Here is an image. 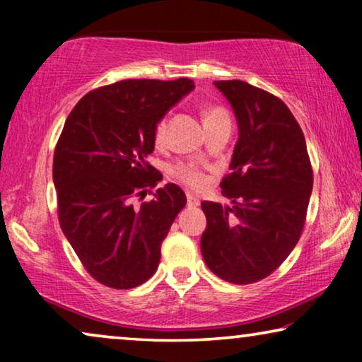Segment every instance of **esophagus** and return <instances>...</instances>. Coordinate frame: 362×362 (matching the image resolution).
<instances>
[{
  "mask_svg": "<svg viewBox=\"0 0 362 362\" xmlns=\"http://www.w3.org/2000/svg\"><path fill=\"white\" fill-rule=\"evenodd\" d=\"M186 197H187V206H189V207H197V206L201 204V199H199V196L192 194V192H187Z\"/></svg>",
  "mask_w": 362,
  "mask_h": 362,
  "instance_id": "1",
  "label": "esophagus"
}]
</instances>
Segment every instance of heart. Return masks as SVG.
I'll return each instance as SVG.
<instances>
[{"instance_id":"heart-1","label":"heart","mask_w":362,"mask_h":362,"mask_svg":"<svg viewBox=\"0 0 362 362\" xmlns=\"http://www.w3.org/2000/svg\"><path fill=\"white\" fill-rule=\"evenodd\" d=\"M221 117H227L224 108L211 107V108H207L206 113H204V123L211 122V120H216V118H221ZM166 127H168V120H166V118H161V120L158 122L156 128H155L156 145H163V143H165V140H166ZM173 175H175L176 180H180L181 182H185V185L191 186V187H196V189H199V187L206 186V182H207V177L204 175V171H202V168L194 161L177 163V165H175V168H173Z\"/></svg>"}]
</instances>
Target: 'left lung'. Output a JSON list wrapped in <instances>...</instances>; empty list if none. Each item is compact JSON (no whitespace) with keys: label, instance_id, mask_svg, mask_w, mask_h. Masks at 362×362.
Segmentation results:
<instances>
[{"label":"left lung","instance_id":"8db88e82","mask_svg":"<svg viewBox=\"0 0 362 362\" xmlns=\"http://www.w3.org/2000/svg\"><path fill=\"white\" fill-rule=\"evenodd\" d=\"M234 110L239 138L222 194L232 206L201 202L206 265L247 285L269 276L295 249L313 189L303 132L280 98L244 81L214 82Z\"/></svg>","mask_w":362,"mask_h":362}]
</instances>
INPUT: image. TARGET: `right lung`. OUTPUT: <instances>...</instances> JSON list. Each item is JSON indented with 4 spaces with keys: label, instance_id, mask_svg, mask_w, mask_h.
Masks as SVG:
<instances>
[{
    "label": "right lung",
    "instance_id": "add662e5",
    "mask_svg": "<svg viewBox=\"0 0 362 362\" xmlns=\"http://www.w3.org/2000/svg\"><path fill=\"white\" fill-rule=\"evenodd\" d=\"M191 90V78L120 81L88 92L67 117L52 166L59 222L102 285L135 288L158 269L186 194L168 182L150 202L133 207V197L163 180L146 163L155 128Z\"/></svg>",
    "mask_w": 362,
    "mask_h": 362
}]
</instances>
